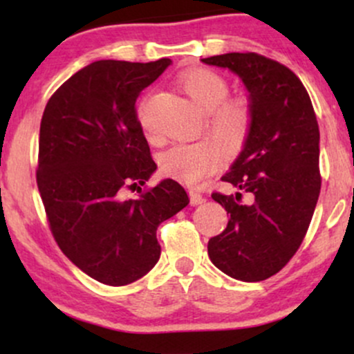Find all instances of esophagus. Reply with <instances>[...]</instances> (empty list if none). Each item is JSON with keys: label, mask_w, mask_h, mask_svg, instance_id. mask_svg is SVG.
Instances as JSON below:
<instances>
[{"label": "esophagus", "mask_w": 354, "mask_h": 354, "mask_svg": "<svg viewBox=\"0 0 354 354\" xmlns=\"http://www.w3.org/2000/svg\"><path fill=\"white\" fill-rule=\"evenodd\" d=\"M189 201L191 205H201L203 201H205V198H203V194L200 193V191L196 189H189Z\"/></svg>", "instance_id": "34e87169"}]
</instances>
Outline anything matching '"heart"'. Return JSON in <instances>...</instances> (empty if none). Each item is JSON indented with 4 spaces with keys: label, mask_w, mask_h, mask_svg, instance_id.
<instances>
[{
    "label": "heart",
    "mask_w": 354,
    "mask_h": 354,
    "mask_svg": "<svg viewBox=\"0 0 354 354\" xmlns=\"http://www.w3.org/2000/svg\"><path fill=\"white\" fill-rule=\"evenodd\" d=\"M180 83L186 95L205 111L206 129L216 140L223 154L234 156L241 151L253 124V108L250 100L245 96L228 98V81L211 70L185 73L181 75ZM146 106V101L140 104L138 118L149 135ZM218 145L209 138L174 145L161 154V171L188 185H198L221 163V152L218 151Z\"/></svg>",
    "instance_id": "b5f03b06"
}]
</instances>
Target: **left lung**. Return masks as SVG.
<instances>
[{
  "instance_id": "1",
  "label": "left lung",
  "mask_w": 354,
  "mask_h": 354,
  "mask_svg": "<svg viewBox=\"0 0 354 354\" xmlns=\"http://www.w3.org/2000/svg\"><path fill=\"white\" fill-rule=\"evenodd\" d=\"M201 61L234 73L253 108L250 136L221 178L236 194H211L230 219L208 241V254L231 278L263 281L293 258L315 213L321 189L318 121L303 83L278 61L256 53ZM241 192L250 194V203L241 201Z\"/></svg>"
}]
</instances>
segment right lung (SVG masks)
<instances>
[{
    "label": "right lung",
    "mask_w": 354,
    "mask_h": 354,
    "mask_svg": "<svg viewBox=\"0 0 354 354\" xmlns=\"http://www.w3.org/2000/svg\"><path fill=\"white\" fill-rule=\"evenodd\" d=\"M169 64L95 61L56 89L41 118L36 181L53 236L73 265L109 286L156 265L158 226L189 203L169 178L138 201L125 196L156 171L135 104Z\"/></svg>",
    "instance_id": "right-lung-1"
}]
</instances>
